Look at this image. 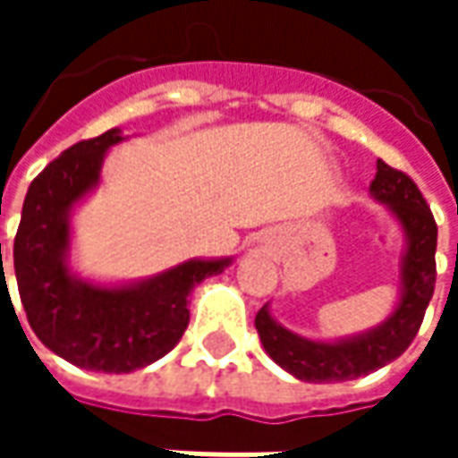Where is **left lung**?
<instances>
[{"label": "left lung", "mask_w": 458, "mask_h": 458, "mask_svg": "<svg viewBox=\"0 0 458 458\" xmlns=\"http://www.w3.org/2000/svg\"><path fill=\"white\" fill-rule=\"evenodd\" d=\"M370 193L400 220L407 238L400 269L403 294L393 314L380 327L334 344L309 341L292 334L272 318L267 304L255 317V328L269 358L304 383H344L393 363L417 336L434 294L437 223L417 183L404 171L393 169L383 159H377V174L370 183Z\"/></svg>", "instance_id": "obj_1"}]
</instances>
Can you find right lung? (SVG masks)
Listing matches in <instances>:
<instances>
[{"label":"right lung","mask_w":458,"mask_h":458,"mask_svg":"<svg viewBox=\"0 0 458 458\" xmlns=\"http://www.w3.org/2000/svg\"><path fill=\"white\" fill-rule=\"evenodd\" d=\"M122 140L120 130H107L51 161L26 191L14 238L19 297L38 341L68 363L103 373H131L169 353L189 327L193 287L233 262L189 259L120 287L71 272V210L98 186L105 154Z\"/></svg>","instance_id":"1"}]
</instances>
